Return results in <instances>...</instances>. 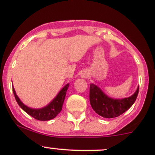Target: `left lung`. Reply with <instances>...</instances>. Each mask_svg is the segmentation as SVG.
Wrapping results in <instances>:
<instances>
[{"mask_svg": "<svg viewBox=\"0 0 155 155\" xmlns=\"http://www.w3.org/2000/svg\"><path fill=\"white\" fill-rule=\"evenodd\" d=\"M139 87L132 96L124 99H112L93 84L90 87V101L92 109L104 118H115L129 109L138 96Z\"/></svg>", "mask_w": 155, "mask_h": 155, "instance_id": "obj_1", "label": "left lung"}]
</instances>
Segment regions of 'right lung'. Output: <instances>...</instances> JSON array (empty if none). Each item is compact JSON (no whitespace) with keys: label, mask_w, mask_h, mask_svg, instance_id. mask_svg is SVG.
I'll return each mask as SVG.
<instances>
[{"label":"right lung","mask_w":155,"mask_h":155,"mask_svg":"<svg viewBox=\"0 0 155 155\" xmlns=\"http://www.w3.org/2000/svg\"><path fill=\"white\" fill-rule=\"evenodd\" d=\"M68 86L69 84L65 85V86L62 89V90L60 92V93L57 95V97L51 101L50 104L46 106V107H44L43 108H40V109H33V108L28 107L25 105L23 104L22 101L19 100L18 96L16 94V92L14 87L13 92L17 104H18L19 106H20L27 114L31 115L32 117H33V118L37 120L47 121L50 120L51 119H54V117L61 111Z\"/></svg>","instance_id":"add662e5"}]
</instances>
